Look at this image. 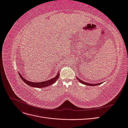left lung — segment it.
<instances>
[{"instance_id":"obj_1","label":"left lung","mask_w":128,"mask_h":128,"mask_svg":"<svg viewBox=\"0 0 128 128\" xmlns=\"http://www.w3.org/2000/svg\"><path fill=\"white\" fill-rule=\"evenodd\" d=\"M77 79L81 83H82L84 85H86V86H98V85H100V84L102 83H96V84H92V83L91 84V83H87L86 82H84V81L80 80V78H78V77H77Z\"/></svg>"}]
</instances>
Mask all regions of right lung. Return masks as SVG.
Segmentation results:
<instances>
[{"instance_id": "add662e5", "label": "right lung", "mask_w": 128, "mask_h": 128, "mask_svg": "<svg viewBox=\"0 0 128 128\" xmlns=\"http://www.w3.org/2000/svg\"><path fill=\"white\" fill-rule=\"evenodd\" d=\"M18 74H19V75H20L21 78L23 80V81H24V82L25 83H26V84H28V86H32V87H34V88H45L46 86H51V85H52L53 83H54L57 80L58 78L59 77L60 72H59V71L58 72L57 75H56V76L55 77H54V78H53L51 80L44 81V82H31V81H29L28 80H26L24 77L21 75V74L19 72H18Z\"/></svg>"}]
</instances>
